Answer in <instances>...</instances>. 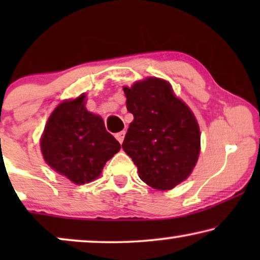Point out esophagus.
Segmentation results:
<instances>
[{"label":"esophagus","instance_id":"obj_1","mask_svg":"<svg viewBox=\"0 0 260 260\" xmlns=\"http://www.w3.org/2000/svg\"><path fill=\"white\" fill-rule=\"evenodd\" d=\"M115 137L117 138V141H118L119 143L122 144L123 141H124V137H125V131H120V133H117L115 135Z\"/></svg>","mask_w":260,"mask_h":260}]
</instances>
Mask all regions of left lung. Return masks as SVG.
Listing matches in <instances>:
<instances>
[{"instance_id": "obj_1", "label": "left lung", "mask_w": 260, "mask_h": 260, "mask_svg": "<svg viewBox=\"0 0 260 260\" xmlns=\"http://www.w3.org/2000/svg\"><path fill=\"white\" fill-rule=\"evenodd\" d=\"M123 91L134 115L123 150L143 182L157 190L173 189L189 177L200 155V126L193 111L161 78L135 81Z\"/></svg>"}]
</instances>
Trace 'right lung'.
Here are the masks:
<instances>
[{
	"instance_id": "obj_1",
	"label": "right lung",
	"mask_w": 260,
	"mask_h": 260,
	"mask_svg": "<svg viewBox=\"0 0 260 260\" xmlns=\"http://www.w3.org/2000/svg\"><path fill=\"white\" fill-rule=\"evenodd\" d=\"M85 105L86 93L62 101L48 117L40 138L45 162L74 184L98 179L105 163L120 149L102 117Z\"/></svg>"
}]
</instances>
